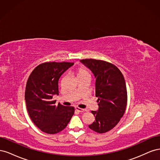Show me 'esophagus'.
I'll use <instances>...</instances> for the list:
<instances>
[{"label":"esophagus","instance_id":"1","mask_svg":"<svg viewBox=\"0 0 160 160\" xmlns=\"http://www.w3.org/2000/svg\"><path fill=\"white\" fill-rule=\"evenodd\" d=\"M75 110L78 111L79 113H83V111H84V109H81V108H78V107H75Z\"/></svg>","mask_w":160,"mask_h":160}]
</instances>
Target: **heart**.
<instances>
[{"label":"heart","instance_id":"1","mask_svg":"<svg viewBox=\"0 0 160 160\" xmlns=\"http://www.w3.org/2000/svg\"><path fill=\"white\" fill-rule=\"evenodd\" d=\"M77 75H78V77H82V76H85V75H90L89 72L87 71L85 69L81 68L79 69L78 72H77Z\"/></svg>","mask_w":160,"mask_h":160}]
</instances>
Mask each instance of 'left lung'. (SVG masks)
Segmentation results:
<instances>
[{"label": "left lung", "instance_id": "obj_1", "mask_svg": "<svg viewBox=\"0 0 160 160\" xmlns=\"http://www.w3.org/2000/svg\"><path fill=\"white\" fill-rule=\"evenodd\" d=\"M96 79L95 96L98 109L91 111L95 118L89 128L103 133L113 129L123 117L127 105V89L124 77L117 67L96 59H82Z\"/></svg>", "mask_w": 160, "mask_h": 160}]
</instances>
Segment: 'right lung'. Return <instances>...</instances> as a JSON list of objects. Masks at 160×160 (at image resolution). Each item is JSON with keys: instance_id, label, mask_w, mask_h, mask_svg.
<instances>
[{"instance_id": "add662e5", "label": "right lung", "mask_w": 160, "mask_h": 160, "mask_svg": "<svg viewBox=\"0 0 160 160\" xmlns=\"http://www.w3.org/2000/svg\"><path fill=\"white\" fill-rule=\"evenodd\" d=\"M74 65L72 62H45L37 66L28 77L26 89L27 109L32 122L42 132L55 134L64 129L74 114L73 107L60 103L52 97L59 95V80Z\"/></svg>"}]
</instances>
